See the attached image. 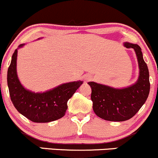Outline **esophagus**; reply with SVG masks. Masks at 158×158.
<instances>
[{
  "mask_svg": "<svg viewBox=\"0 0 158 158\" xmlns=\"http://www.w3.org/2000/svg\"><path fill=\"white\" fill-rule=\"evenodd\" d=\"M89 76H87V77L85 78V80H89Z\"/></svg>",
  "mask_w": 158,
  "mask_h": 158,
  "instance_id": "34e87169",
  "label": "esophagus"
}]
</instances>
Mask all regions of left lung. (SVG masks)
I'll list each match as a JSON object with an SVG mask.
<instances>
[{
  "label": "left lung",
  "instance_id": "left-lung-1",
  "mask_svg": "<svg viewBox=\"0 0 158 158\" xmlns=\"http://www.w3.org/2000/svg\"><path fill=\"white\" fill-rule=\"evenodd\" d=\"M126 48L135 50L138 59L139 76L135 83L116 89L95 82H89L92 89V109L97 116L110 122H124L131 118L145 103L150 92L149 71L138 44L124 43Z\"/></svg>",
  "mask_w": 158,
  "mask_h": 158
}]
</instances>
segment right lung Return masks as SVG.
Wrapping results in <instances>:
<instances>
[{
    "label": "right lung",
    "mask_w": 158,
    "mask_h": 158,
    "mask_svg": "<svg viewBox=\"0 0 158 158\" xmlns=\"http://www.w3.org/2000/svg\"><path fill=\"white\" fill-rule=\"evenodd\" d=\"M13 53L7 70V85L10 99L21 114L33 122L46 123L61 118L67 110V102L82 84V81L63 83L44 92H34L25 89L17 73V49Z\"/></svg>",
    "instance_id": "right-lung-1"
}]
</instances>
